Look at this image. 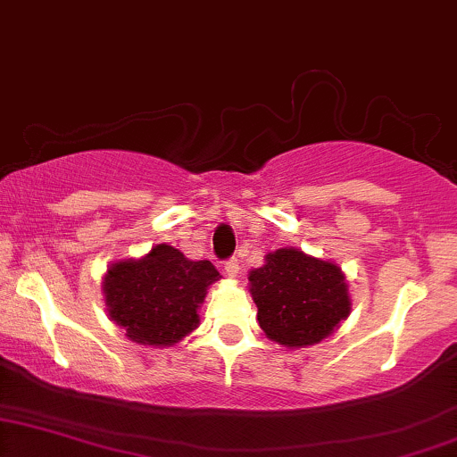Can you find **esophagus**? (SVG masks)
<instances>
[{
	"instance_id": "34e87169",
	"label": "esophagus",
	"mask_w": 457,
	"mask_h": 457,
	"mask_svg": "<svg viewBox=\"0 0 457 457\" xmlns=\"http://www.w3.org/2000/svg\"><path fill=\"white\" fill-rule=\"evenodd\" d=\"M224 272H227V277L235 278L237 274H239V260L228 258L227 262H224Z\"/></svg>"
}]
</instances>
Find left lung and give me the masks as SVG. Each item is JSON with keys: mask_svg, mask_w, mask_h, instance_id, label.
Here are the masks:
<instances>
[{"mask_svg": "<svg viewBox=\"0 0 457 457\" xmlns=\"http://www.w3.org/2000/svg\"><path fill=\"white\" fill-rule=\"evenodd\" d=\"M249 285L262 330L285 347L320 343L352 310L341 268L297 249L268 253Z\"/></svg>", "mask_w": 457, "mask_h": 457, "instance_id": "8db88e82", "label": "left lung"}]
</instances>
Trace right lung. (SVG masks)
Returning a JSON list of instances; mask_svg holds the SVG:
<instances>
[{
    "label": "right lung",
    "instance_id": "add662e5",
    "mask_svg": "<svg viewBox=\"0 0 457 457\" xmlns=\"http://www.w3.org/2000/svg\"><path fill=\"white\" fill-rule=\"evenodd\" d=\"M220 274L208 260H187L166 243L145 258L116 262L104 278L110 318L145 345H172L199 324L197 308Z\"/></svg>",
    "mask_w": 457,
    "mask_h": 457
}]
</instances>
